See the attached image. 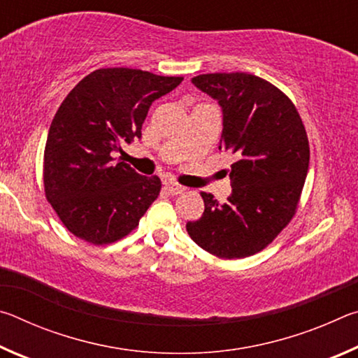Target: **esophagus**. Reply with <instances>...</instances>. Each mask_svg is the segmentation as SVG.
Segmentation results:
<instances>
[{"label":"esophagus","mask_w":358,"mask_h":358,"mask_svg":"<svg viewBox=\"0 0 358 358\" xmlns=\"http://www.w3.org/2000/svg\"><path fill=\"white\" fill-rule=\"evenodd\" d=\"M166 189L172 194V196H178V194L185 192L186 187L181 186L178 183H175V181H169V183H166Z\"/></svg>","instance_id":"1"}]
</instances>
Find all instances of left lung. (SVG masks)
<instances>
[{"label": "left lung", "mask_w": 358, "mask_h": 358, "mask_svg": "<svg viewBox=\"0 0 358 358\" xmlns=\"http://www.w3.org/2000/svg\"><path fill=\"white\" fill-rule=\"evenodd\" d=\"M222 107L220 150L240 159L230 166L232 194L220 203L201 192L205 210L186 230L221 259H243L265 250L292 221L310 166V142L296 107L280 88L246 72L192 78Z\"/></svg>", "instance_id": "left-lung-1"}]
</instances>
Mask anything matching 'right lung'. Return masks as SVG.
Masks as SVG:
<instances>
[{
	"instance_id": "right-lung-1",
	"label": "right lung",
	"mask_w": 358,
	"mask_h": 358,
	"mask_svg": "<svg viewBox=\"0 0 358 358\" xmlns=\"http://www.w3.org/2000/svg\"><path fill=\"white\" fill-rule=\"evenodd\" d=\"M183 77L129 68L96 69L66 96L44 150V191L64 227L92 245L115 243L138 226L161 180L113 162L121 142L142 136L148 108Z\"/></svg>"
}]
</instances>
